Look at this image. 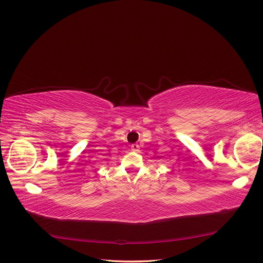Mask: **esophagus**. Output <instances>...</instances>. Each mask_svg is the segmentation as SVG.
Here are the masks:
<instances>
[{
    "label": "esophagus",
    "mask_w": 263,
    "mask_h": 263,
    "mask_svg": "<svg viewBox=\"0 0 263 263\" xmlns=\"http://www.w3.org/2000/svg\"><path fill=\"white\" fill-rule=\"evenodd\" d=\"M131 151L134 152V153H138L140 151V146L138 144H132L131 145Z\"/></svg>",
    "instance_id": "obj_1"
}]
</instances>
